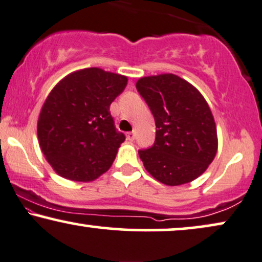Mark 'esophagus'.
Instances as JSON below:
<instances>
[{"label":"esophagus","instance_id":"esophagus-1","mask_svg":"<svg viewBox=\"0 0 262 262\" xmlns=\"http://www.w3.org/2000/svg\"><path fill=\"white\" fill-rule=\"evenodd\" d=\"M127 139L129 141H133L135 139V133L134 132H129V133H127Z\"/></svg>","mask_w":262,"mask_h":262}]
</instances>
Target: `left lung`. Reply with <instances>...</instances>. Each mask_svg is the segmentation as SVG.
I'll return each instance as SVG.
<instances>
[{"label": "left lung", "instance_id": "obj_1", "mask_svg": "<svg viewBox=\"0 0 262 262\" xmlns=\"http://www.w3.org/2000/svg\"><path fill=\"white\" fill-rule=\"evenodd\" d=\"M156 122L152 147L140 149L145 169L160 183L180 186L202 175L218 149L217 129L206 100L175 74L145 76L137 81Z\"/></svg>", "mask_w": 262, "mask_h": 262}]
</instances>
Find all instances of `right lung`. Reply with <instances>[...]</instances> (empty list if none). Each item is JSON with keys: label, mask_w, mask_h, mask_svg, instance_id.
Returning <instances> with one entry per match:
<instances>
[{"label": "right lung", "mask_w": 262, "mask_h": 262, "mask_svg": "<svg viewBox=\"0 0 262 262\" xmlns=\"http://www.w3.org/2000/svg\"><path fill=\"white\" fill-rule=\"evenodd\" d=\"M127 76L85 68L64 76L41 106L37 124L41 152L56 173L91 182L106 172L124 141L110 104L127 86Z\"/></svg>", "instance_id": "1"}]
</instances>
